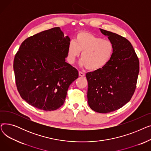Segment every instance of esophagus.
<instances>
[{
	"mask_svg": "<svg viewBox=\"0 0 151 151\" xmlns=\"http://www.w3.org/2000/svg\"><path fill=\"white\" fill-rule=\"evenodd\" d=\"M79 76H81V77H83V76H85V73L81 72V71H79Z\"/></svg>",
	"mask_w": 151,
	"mask_h": 151,
	"instance_id": "obj_1",
	"label": "esophagus"
}]
</instances>
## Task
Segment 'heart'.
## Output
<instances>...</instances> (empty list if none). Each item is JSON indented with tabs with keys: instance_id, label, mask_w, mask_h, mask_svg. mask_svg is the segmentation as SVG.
Here are the masks:
<instances>
[{
	"instance_id": "obj_1",
	"label": "heart",
	"mask_w": 151,
	"mask_h": 151,
	"mask_svg": "<svg viewBox=\"0 0 151 151\" xmlns=\"http://www.w3.org/2000/svg\"><path fill=\"white\" fill-rule=\"evenodd\" d=\"M113 45L108 40H103L86 32L78 33L69 43L67 60L73 64L81 54V65L90 70H97L104 67L110 60L113 53Z\"/></svg>"
}]
</instances>
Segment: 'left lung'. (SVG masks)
I'll list each match as a JSON object with an SVG mask.
<instances>
[{
    "label": "left lung",
    "instance_id": "left-lung-1",
    "mask_svg": "<svg viewBox=\"0 0 151 151\" xmlns=\"http://www.w3.org/2000/svg\"><path fill=\"white\" fill-rule=\"evenodd\" d=\"M113 45L112 57L101 69L86 73L88 82V100L90 108L107 113L128 103L136 89L139 71L137 55L125 38L100 29Z\"/></svg>",
    "mask_w": 151,
    "mask_h": 151
}]
</instances>
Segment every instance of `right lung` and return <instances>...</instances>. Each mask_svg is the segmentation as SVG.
<instances>
[{
  "label": "right lung",
  "instance_id": "obj_1",
  "mask_svg": "<svg viewBox=\"0 0 151 151\" xmlns=\"http://www.w3.org/2000/svg\"><path fill=\"white\" fill-rule=\"evenodd\" d=\"M70 39L60 27L31 36L15 55L13 69L21 97L27 104L47 111L62 106L78 70L65 62Z\"/></svg>",
  "mask_w": 151,
  "mask_h": 151
}]
</instances>
